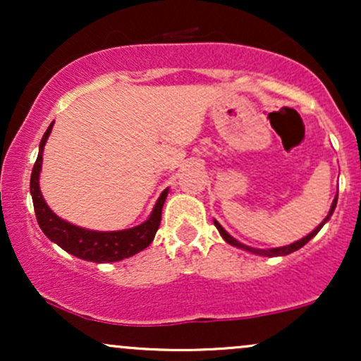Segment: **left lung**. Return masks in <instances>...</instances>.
Here are the masks:
<instances>
[{
    "label": "left lung",
    "instance_id": "obj_1",
    "mask_svg": "<svg viewBox=\"0 0 361 361\" xmlns=\"http://www.w3.org/2000/svg\"><path fill=\"white\" fill-rule=\"evenodd\" d=\"M336 204H338V195L336 197H334V200H333V204H331V209H329V214L326 215V219L324 221H322L321 224H319V226L316 227V229L312 231V233L310 234H307L305 235V238H302V239H299V241H295V243H292V244H287V246H280V247H270V250H258V247H251V246H246V244H243V243H239L238 239H234L233 235H231L229 233H227L226 229H224V227L221 226V224H219L217 221H215L214 219V224H215V227H217V231L219 233H221V235H222V239L226 243H229L231 246H235V247H239V250H243V251H247V252H252V255H258V256H268V258H271V256H287V255H290V252H293V251H297V250H300L302 246H305V244H307L310 239L314 238V235H316L319 231L322 229V226H324V224L329 221L331 219V215H333V212H334V209H336Z\"/></svg>",
    "mask_w": 361,
    "mask_h": 361
}]
</instances>
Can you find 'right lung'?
<instances>
[{
	"instance_id": "right-lung-1",
	"label": "right lung",
	"mask_w": 361,
	"mask_h": 361,
	"mask_svg": "<svg viewBox=\"0 0 361 361\" xmlns=\"http://www.w3.org/2000/svg\"><path fill=\"white\" fill-rule=\"evenodd\" d=\"M54 122L45 130L42 140L39 146V156L32 169L30 176V193L34 200L35 217L39 222L42 233L56 243L57 246L68 251L69 255L76 256L85 261H93V263H114L130 258L137 255L142 250H146L149 244L152 243L154 235L159 229L161 224V212H163L164 200L168 197V190L157 198L154 209L149 217L139 226L130 227V229L122 231H91L85 227L74 226V224L64 221L59 215H56L44 200L42 192H40V171H42V154L44 146L47 142L49 135L52 132Z\"/></svg>"
}]
</instances>
